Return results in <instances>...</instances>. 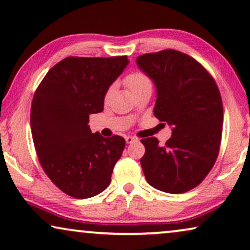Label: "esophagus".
I'll return each instance as SVG.
<instances>
[{"label":"esophagus","mask_w":250,"mask_h":250,"mask_svg":"<svg viewBox=\"0 0 250 250\" xmlns=\"http://www.w3.org/2000/svg\"><path fill=\"white\" fill-rule=\"evenodd\" d=\"M125 141L127 145H129V143H133L134 141H136V139L133 138V136H131V135H127V136H125Z\"/></svg>","instance_id":"obj_1"}]
</instances>
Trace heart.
<instances>
[{"mask_svg":"<svg viewBox=\"0 0 250 250\" xmlns=\"http://www.w3.org/2000/svg\"><path fill=\"white\" fill-rule=\"evenodd\" d=\"M148 82H150L149 78L142 73H132L125 78V84L127 85L128 88L132 92L135 91L136 88H139L141 85L148 83ZM110 92H111V88L108 91V95L110 94Z\"/></svg>","mask_w":250,"mask_h":250,"instance_id":"obj_1","label":"heart"}]
</instances>
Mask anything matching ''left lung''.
I'll return each instance as SVG.
<instances>
[{
  "instance_id": "obj_1",
  "label": "left lung",
  "mask_w": 250,
  "mask_h": 250,
  "mask_svg": "<svg viewBox=\"0 0 250 250\" xmlns=\"http://www.w3.org/2000/svg\"><path fill=\"white\" fill-rule=\"evenodd\" d=\"M136 64L156 86L153 114L172 127V136L163 146L152 136L141 140L146 180L164 192H187L216 162L223 126L220 91L198 61L179 51L143 54Z\"/></svg>"
}]
</instances>
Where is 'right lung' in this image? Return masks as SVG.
<instances>
[{
	"instance_id": "1",
	"label": "right lung",
	"mask_w": 250,
	"mask_h": 250,
	"mask_svg": "<svg viewBox=\"0 0 250 250\" xmlns=\"http://www.w3.org/2000/svg\"><path fill=\"white\" fill-rule=\"evenodd\" d=\"M127 57H68L47 71L30 110L34 146L44 172L77 199L101 193L111 181L124 138L92 133L88 116L104 110L110 85L127 64Z\"/></svg>"
}]
</instances>
